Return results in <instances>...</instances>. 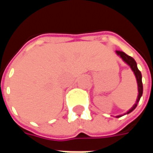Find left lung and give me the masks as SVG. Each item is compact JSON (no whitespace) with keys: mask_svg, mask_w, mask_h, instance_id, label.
<instances>
[{"mask_svg":"<svg viewBox=\"0 0 153 153\" xmlns=\"http://www.w3.org/2000/svg\"><path fill=\"white\" fill-rule=\"evenodd\" d=\"M116 54L120 56L121 57V59L124 61H125V63L128 64V65L130 66L131 68V70L134 71V73L135 74V77H136V79H137V83H138V98H137V101H136V102L135 104L133 106L131 109L128 111L127 112L125 113L124 115H126V114H128V113L132 112L136 108V106H138V103L139 102V100H140V97L143 95V83H142V74L141 72L138 70V67H137V63H136V61L134 60V59L133 58V57L129 56H128L127 54H125V52H123V51H115ZM122 115H118V116H116L117 118L119 117H120Z\"/></svg>","mask_w":153,"mask_h":153,"instance_id":"8db88e82","label":"left lung"}]
</instances>
